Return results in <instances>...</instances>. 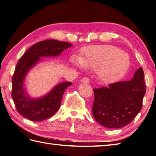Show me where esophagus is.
<instances>
[{
	"label": "esophagus",
	"mask_w": 156,
	"mask_h": 156,
	"mask_svg": "<svg viewBox=\"0 0 156 156\" xmlns=\"http://www.w3.org/2000/svg\"><path fill=\"white\" fill-rule=\"evenodd\" d=\"M89 78L88 77H84L83 79L81 80L82 83H89Z\"/></svg>",
	"instance_id": "obj_1"
}]
</instances>
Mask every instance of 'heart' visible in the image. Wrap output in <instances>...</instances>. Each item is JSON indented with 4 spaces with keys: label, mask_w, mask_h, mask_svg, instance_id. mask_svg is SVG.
<instances>
[{
    "label": "heart",
    "mask_w": 156,
    "mask_h": 156,
    "mask_svg": "<svg viewBox=\"0 0 156 156\" xmlns=\"http://www.w3.org/2000/svg\"><path fill=\"white\" fill-rule=\"evenodd\" d=\"M73 62L86 69L97 71L100 80L107 83L122 77L130 65L128 54L109 44L89 47L83 50L80 59H73Z\"/></svg>",
    "instance_id": "obj_1"
}]
</instances>
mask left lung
Wrapping results in <instances>:
<instances>
[{"label":"left lung","mask_w":156,"mask_h":156,"mask_svg":"<svg viewBox=\"0 0 156 156\" xmlns=\"http://www.w3.org/2000/svg\"><path fill=\"white\" fill-rule=\"evenodd\" d=\"M94 92L92 113L96 122L107 128L123 127L142 109L146 93L143 69L140 67L131 80L94 89Z\"/></svg>","instance_id":"obj_1"}]
</instances>
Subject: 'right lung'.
<instances>
[{
  "mask_svg": "<svg viewBox=\"0 0 156 156\" xmlns=\"http://www.w3.org/2000/svg\"><path fill=\"white\" fill-rule=\"evenodd\" d=\"M72 44L56 40L38 42L27 49L18 60L12 77V96L18 112L27 119L38 122L46 120L55 114L60 107L63 94L71 82L60 83L44 97L32 99L28 96L23 83L26 75L40 57L58 56Z\"/></svg>",
  "mask_w": 156,
  "mask_h": 156,
  "instance_id": "right-lung-1",
  "label": "right lung"
}]
</instances>
